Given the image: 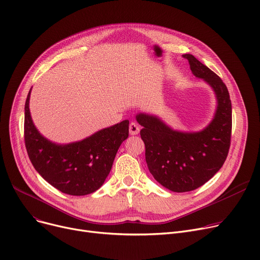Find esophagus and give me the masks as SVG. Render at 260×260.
Listing matches in <instances>:
<instances>
[{
	"instance_id": "34e87169",
	"label": "esophagus",
	"mask_w": 260,
	"mask_h": 260,
	"mask_svg": "<svg viewBox=\"0 0 260 260\" xmlns=\"http://www.w3.org/2000/svg\"><path fill=\"white\" fill-rule=\"evenodd\" d=\"M140 133V127L136 122H132L129 124V134L131 135H138Z\"/></svg>"
}]
</instances>
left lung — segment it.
<instances>
[{
    "mask_svg": "<svg viewBox=\"0 0 260 260\" xmlns=\"http://www.w3.org/2000/svg\"><path fill=\"white\" fill-rule=\"evenodd\" d=\"M190 71L213 87L218 106L213 121L198 133L176 132L158 118L139 114L143 128L145 160L154 178L177 193L194 190L221 169L228 157L232 135V103L223 81L193 54H183Z\"/></svg>",
    "mask_w": 260,
    "mask_h": 260,
    "instance_id": "obj_1",
    "label": "left lung"
}]
</instances>
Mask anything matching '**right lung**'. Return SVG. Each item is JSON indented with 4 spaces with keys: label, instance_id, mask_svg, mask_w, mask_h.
I'll use <instances>...</instances> for the list:
<instances>
[{
    "label": "right lung",
    "instance_id": "obj_1",
    "mask_svg": "<svg viewBox=\"0 0 260 260\" xmlns=\"http://www.w3.org/2000/svg\"><path fill=\"white\" fill-rule=\"evenodd\" d=\"M25 102L24 141L36 171L60 192L83 196L97 190L105 181L121 143L128 137V120L101 129L71 144L51 143L35 127Z\"/></svg>",
    "mask_w": 260,
    "mask_h": 260
}]
</instances>
